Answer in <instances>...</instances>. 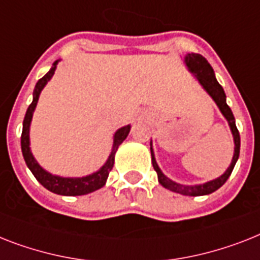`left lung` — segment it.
<instances>
[{
	"label": "left lung",
	"instance_id": "8db88e82",
	"mask_svg": "<svg viewBox=\"0 0 260 260\" xmlns=\"http://www.w3.org/2000/svg\"><path fill=\"white\" fill-rule=\"evenodd\" d=\"M184 62L187 65V68L191 73H193L198 81L200 82V85L203 86L204 89L207 90V93L212 97V100L216 103V105L220 109L221 115L224 116L225 120L229 121V125L231 128V132H233L234 136V143H235V148H234V156L233 161L230 164V167L227 168L224 174L219 176L218 179L215 180L207 181L204 184H198V185H184L179 184L176 181H172L171 179H168L166 175L161 172V170L159 168L157 163H156L155 155H153V149H152V143H151V156H152V166L155 168L156 174H157V179H159V183L163 185L164 188L170 189V191H174L176 193H181V195L187 196H202V195H210L212 192H215L216 189H219L221 185L224 184L227 179L230 178V175L233 172L234 167H235L236 161H238V157H239V151H240V136L239 131L236 128L235 124V117L233 115V111L230 108L227 103H225V93L221 85L218 82V80L215 79L214 69L208 64V61L204 58L202 54L198 53H188L185 56Z\"/></svg>",
	"mask_w": 260,
	"mask_h": 260
}]
</instances>
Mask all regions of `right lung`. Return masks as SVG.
<instances>
[{
  "label": "right lung",
  "instance_id": "obj_1",
  "mask_svg": "<svg viewBox=\"0 0 260 260\" xmlns=\"http://www.w3.org/2000/svg\"><path fill=\"white\" fill-rule=\"evenodd\" d=\"M57 62L58 60L54 61L53 67L50 68V71L46 73L42 79H40L36 84V88L33 90V101L29 105V108L25 115L24 124H22V135H21V149H22V155H24L25 163H26L27 168L31 171V174L35 175V178L41 183L46 189H49L50 192L57 193V195L64 196H79V195H86L90 192L96 191V189L104 187L105 181L108 179V175L111 170L113 168L115 164V153L119 148V145L123 143L126 139L128 134L131 131V125H125L123 128L116 131L115 136H113V147H112V152L109 155L108 160L105 161V164L101 167L100 170L94 172L92 175L84 176V178H61V176H56V175L49 174L48 171H45L40 166L36 159L33 157L30 152V141H29V128H30V121L33 117V112L36 109L37 101H39L40 93L44 89V86L46 85V82L52 79V76L54 75L56 71Z\"/></svg>",
  "mask_w": 260,
  "mask_h": 260
}]
</instances>
